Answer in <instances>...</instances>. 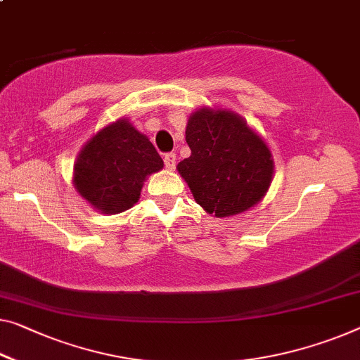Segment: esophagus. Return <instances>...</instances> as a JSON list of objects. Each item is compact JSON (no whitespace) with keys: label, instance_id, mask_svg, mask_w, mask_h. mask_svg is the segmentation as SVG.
I'll list each match as a JSON object with an SVG mask.
<instances>
[{"label":"esophagus","instance_id":"obj_1","mask_svg":"<svg viewBox=\"0 0 360 360\" xmlns=\"http://www.w3.org/2000/svg\"><path fill=\"white\" fill-rule=\"evenodd\" d=\"M165 168L171 171L176 168V153L165 155Z\"/></svg>","mask_w":360,"mask_h":360}]
</instances>
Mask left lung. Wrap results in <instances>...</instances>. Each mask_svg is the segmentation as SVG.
Returning <instances> with one entry per match:
<instances>
[{
  "mask_svg": "<svg viewBox=\"0 0 360 360\" xmlns=\"http://www.w3.org/2000/svg\"><path fill=\"white\" fill-rule=\"evenodd\" d=\"M191 157L178 165L195 202L218 218L248 212L266 194L273 158L259 134L228 110L200 108L186 127Z\"/></svg>",
  "mask_w": 360,
  "mask_h": 360,
  "instance_id": "1",
  "label": "left lung"
}]
</instances>
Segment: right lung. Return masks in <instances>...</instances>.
<instances>
[{
	"instance_id": "obj_1",
	"label": "right lung",
	"mask_w": 360,
	"mask_h": 360,
	"mask_svg": "<svg viewBox=\"0 0 360 360\" xmlns=\"http://www.w3.org/2000/svg\"><path fill=\"white\" fill-rule=\"evenodd\" d=\"M163 168L153 143L127 120L96 132L74 165V187L101 213L116 214L137 203L147 176Z\"/></svg>"
}]
</instances>
